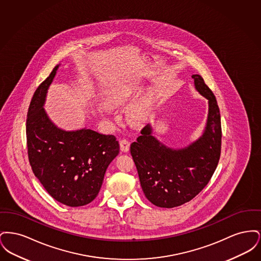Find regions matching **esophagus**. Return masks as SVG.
Here are the masks:
<instances>
[{"mask_svg": "<svg viewBox=\"0 0 261 261\" xmlns=\"http://www.w3.org/2000/svg\"><path fill=\"white\" fill-rule=\"evenodd\" d=\"M129 149H130V142L128 140H126V139H122L120 141V149H121V151L127 152Z\"/></svg>", "mask_w": 261, "mask_h": 261, "instance_id": "obj_1", "label": "esophagus"}]
</instances>
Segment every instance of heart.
I'll list each match as a JSON object with an SVG mask.
<instances>
[{
	"mask_svg": "<svg viewBox=\"0 0 261 261\" xmlns=\"http://www.w3.org/2000/svg\"><path fill=\"white\" fill-rule=\"evenodd\" d=\"M134 97V92L128 87H121L113 90L107 97V105L111 108H120L126 106ZM146 114V107L142 102L134 103L127 110V116L133 122H140Z\"/></svg>",
	"mask_w": 261,
	"mask_h": 261,
	"instance_id": "b5f03b06",
	"label": "heart"
}]
</instances>
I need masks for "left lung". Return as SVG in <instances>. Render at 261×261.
I'll use <instances>...</instances> for the list:
<instances>
[{"label": "left lung", "mask_w": 261, "mask_h": 261, "mask_svg": "<svg viewBox=\"0 0 261 261\" xmlns=\"http://www.w3.org/2000/svg\"><path fill=\"white\" fill-rule=\"evenodd\" d=\"M192 78L196 90L208 100L202 135L185 148L171 149L152 136L148 124L130 147L142 190L160 207L172 208L194 199L210 182L220 159L222 131L217 101L200 75Z\"/></svg>", "instance_id": "8db88e82"}]
</instances>
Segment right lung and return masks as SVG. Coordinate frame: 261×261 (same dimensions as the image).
Returning a JSON list of instances; mask_svg holds the SVG:
<instances>
[{
    "label": "right lung",
    "mask_w": 261,
    "mask_h": 261,
    "mask_svg": "<svg viewBox=\"0 0 261 261\" xmlns=\"http://www.w3.org/2000/svg\"><path fill=\"white\" fill-rule=\"evenodd\" d=\"M59 65L35 91L26 120L28 159L50 196L67 206L90 203L98 196L110 163L119 153L113 135L82 128L66 131L48 116L44 105Z\"/></svg>",
    "instance_id": "1"
}]
</instances>
